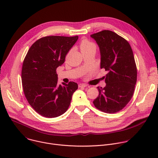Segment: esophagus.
I'll use <instances>...</instances> for the list:
<instances>
[{
    "instance_id": "obj_1",
    "label": "esophagus",
    "mask_w": 158,
    "mask_h": 158,
    "mask_svg": "<svg viewBox=\"0 0 158 158\" xmlns=\"http://www.w3.org/2000/svg\"><path fill=\"white\" fill-rule=\"evenodd\" d=\"M87 85H86V84H79V87H87Z\"/></svg>"
}]
</instances>
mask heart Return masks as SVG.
I'll use <instances>...</instances> for the list:
<instances>
[{
	"label": "heart",
	"mask_w": 158,
	"mask_h": 158,
	"mask_svg": "<svg viewBox=\"0 0 158 158\" xmlns=\"http://www.w3.org/2000/svg\"><path fill=\"white\" fill-rule=\"evenodd\" d=\"M80 48L81 51H91V50H94L96 51V45L90 42L87 40H83L80 45Z\"/></svg>",
	"instance_id": "1"
}]
</instances>
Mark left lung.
<instances>
[{
	"instance_id": "left-lung-1",
	"label": "left lung",
	"mask_w": 158,
	"mask_h": 158,
	"mask_svg": "<svg viewBox=\"0 0 158 158\" xmlns=\"http://www.w3.org/2000/svg\"><path fill=\"white\" fill-rule=\"evenodd\" d=\"M99 46L101 69L107 72L106 86L98 87L96 107L107 113L123 109L133 96L137 81V68L129 42L116 33L104 30L91 35Z\"/></svg>"
}]
</instances>
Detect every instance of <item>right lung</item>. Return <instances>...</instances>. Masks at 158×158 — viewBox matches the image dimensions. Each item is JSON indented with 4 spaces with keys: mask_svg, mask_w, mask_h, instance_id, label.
<instances>
[{
    "mask_svg": "<svg viewBox=\"0 0 158 158\" xmlns=\"http://www.w3.org/2000/svg\"><path fill=\"white\" fill-rule=\"evenodd\" d=\"M78 38H40L32 45L24 59L22 69L24 93L32 107L44 117L52 118L63 114L78 88L74 82L59 85L56 73V69L63 64L66 54Z\"/></svg>",
    "mask_w": 158,
    "mask_h": 158,
    "instance_id": "right-lung-1",
    "label": "right lung"
}]
</instances>
